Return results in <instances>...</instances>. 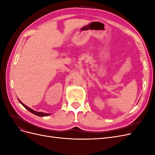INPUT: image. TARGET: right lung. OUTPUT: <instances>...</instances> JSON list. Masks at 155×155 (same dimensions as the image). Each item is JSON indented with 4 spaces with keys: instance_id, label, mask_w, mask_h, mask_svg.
I'll return each instance as SVG.
<instances>
[{
    "instance_id": "add662e5",
    "label": "right lung",
    "mask_w": 155,
    "mask_h": 155,
    "mask_svg": "<svg viewBox=\"0 0 155 155\" xmlns=\"http://www.w3.org/2000/svg\"><path fill=\"white\" fill-rule=\"evenodd\" d=\"M18 101H19V102L21 103V104L23 106H24L28 110H29L30 112H31V113H33V114H35V115H37V116H48V115H50V114L44 113V112H36V111H35V110H34L31 109L30 108L28 107H27V106H26L25 105L23 104L22 103L20 100H18Z\"/></svg>"
}]
</instances>
